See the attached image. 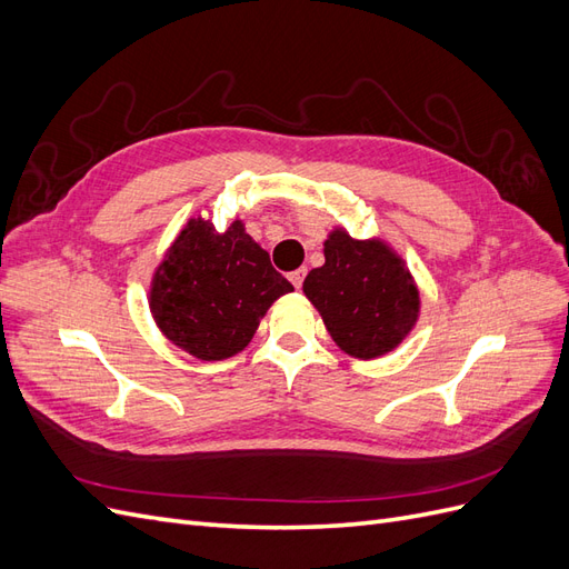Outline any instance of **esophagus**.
<instances>
[{
  "mask_svg": "<svg viewBox=\"0 0 569 569\" xmlns=\"http://www.w3.org/2000/svg\"><path fill=\"white\" fill-rule=\"evenodd\" d=\"M303 278H306V268H299V270H295L289 274V280H291V284H295L297 289H301V284H303Z\"/></svg>",
  "mask_w": 569,
  "mask_h": 569,
  "instance_id": "1",
  "label": "esophagus"
}]
</instances>
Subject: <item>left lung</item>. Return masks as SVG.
<instances>
[{"instance_id":"left-lung-1","label":"left lung","mask_w":569,"mask_h":569,"mask_svg":"<svg viewBox=\"0 0 569 569\" xmlns=\"http://www.w3.org/2000/svg\"><path fill=\"white\" fill-rule=\"evenodd\" d=\"M325 263L303 280L337 347L360 360L393 351L420 318V291L403 258L385 239L327 234Z\"/></svg>"}]
</instances>
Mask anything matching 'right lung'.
<instances>
[{
    "label": "right lung",
    "instance_id": "obj_1",
    "mask_svg": "<svg viewBox=\"0 0 569 569\" xmlns=\"http://www.w3.org/2000/svg\"><path fill=\"white\" fill-rule=\"evenodd\" d=\"M295 291L247 234L242 220L218 232L189 218L151 274L149 311L168 341L199 360H226L253 339L261 318Z\"/></svg>",
    "mask_w": 569,
    "mask_h": 569
}]
</instances>
